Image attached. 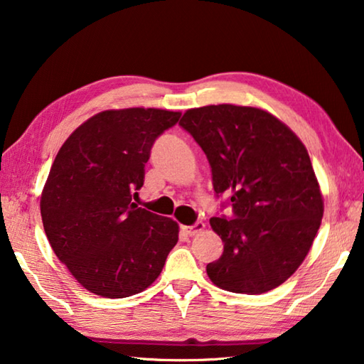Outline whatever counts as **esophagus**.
Listing matches in <instances>:
<instances>
[{"label":"esophagus","instance_id":"obj_1","mask_svg":"<svg viewBox=\"0 0 364 364\" xmlns=\"http://www.w3.org/2000/svg\"><path fill=\"white\" fill-rule=\"evenodd\" d=\"M205 225L202 223V221H196V223L193 226H183V231L188 234V236H196V234H199L204 231Z\"/></svg>","mask_w":364,"mask_h":364}]
</instances>
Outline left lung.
<instances>
[{"label": "left lung", "instance_id": "1", "mask_svg": "<svg viewBox=\"0 0 364 364\" xmlns=\"http://www.w3.org/2000/svg\"><path fill=\"white\" fill-rule=\"evenodd\" d=\"M180 125L205 152L215 194L232 207V217L210 218L225 245L208 278L250 295L281 286L305 260L324 212L304 143L267 110L232 104L189 109Z\"/></svg>", "mask_w": 364, "mask_h": 364}]
</instances>
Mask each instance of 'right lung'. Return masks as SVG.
<instances>
[{"label":"right lung","instance_id":"obj_1","mask_svg":"<svg viewBox=\"0 0 364 364\" xmlns=\"http://www.w3.org/2000/svg\"><path fill=\"white\" fill-rule=\"evenodd\" d=\"M164 109L104 110L60 147L41 193L54 254L86 291L107 299L143 292L178 242V223L132 200L152 144L180 120Z\"/></svg>","mask_w":364,"mask_h":364}]
</instances>
